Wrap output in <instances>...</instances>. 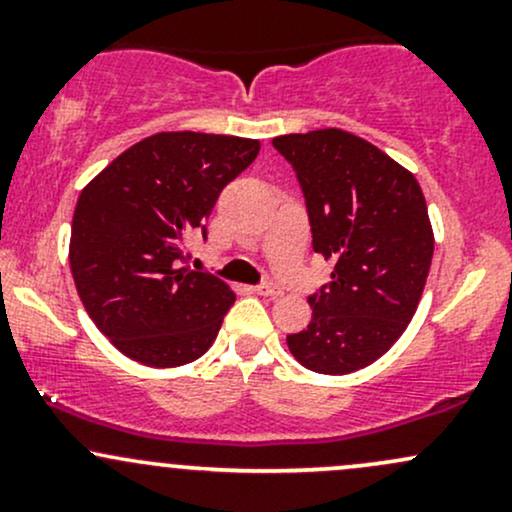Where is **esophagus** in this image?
<instances>
[{
  "mask_svg": "<svg viewBox=\"0 0 512 512\" xmlns=\"http://www.w3.org/2000/svg\"><path fill=\"white\" fill-rule=\"evenodd\" d=\"M257 293H260V296H267V298H279L281 289L274 284V281H264V284L257 286Z\"/></svg>",
  "mask_w": 512,
  "mask_h": 512,
  "instance_id": "34e87169",
  "label": "esophagus"
}]
</instances>
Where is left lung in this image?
<instances>
[{
    "mask_svg": "<svg viewBox=\"0 0 512 512\" xmlns=\"http://www.w3.org/2000/svg\"><path fill=\"white\" fill-rule=\"evenodd\" d=\"M272 144L301 182L315 252L334 262L330 284L308 298L313 320L286 344L315 373H354L390 351L419 308L433 257L424 192L407 168L344 129Z\"/></svg>",
    "mask_w": 512,
    "mask_h": 512,
    "instance_id": "obj_1",
    "label": "left lung"
}]
</instances>
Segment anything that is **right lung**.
Wrapping results in <instances>:
<instances>
[{
	"instance_id": "add662e5",
	"label": "right lung",
	"mask_w": 512,
	"mask_h": 512,
	"mask_svg": "<svg viewBox=\"0 0 512 512\" xmlns=\"http://www.w3.org/2000/svg\"><path fill=\"white\" fill-rule=\"evenodd\" d=\"M260 154L257 139L158 132L81 190L69 264L88 317L117 351L151 368L207 354L236 293L185 260L207 238L221 190Z\"/></svg>"
}]
</instances>
